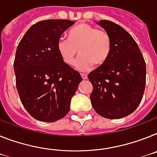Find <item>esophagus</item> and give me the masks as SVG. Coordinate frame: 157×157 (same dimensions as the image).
<instances>
[{
	"mask_svg": "<svg viewBox=\"0 0 157 157\" xmlns=\"http://www.w3.org/2000/svg\"><path fill=\"white\" fill-rule=\"evenodd\" d=\"M81 77H82L83 80H86L87 78H88V76H87V74H84V73H81Z\"/></svg>",
	"mask_w": 157,
	"mask_h": 157,
	"instance_id": "1",
	"label": "esophagus"
}]
</instances>
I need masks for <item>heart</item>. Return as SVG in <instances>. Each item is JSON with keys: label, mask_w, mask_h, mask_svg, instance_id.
I'll return each instance as SVG.
<instances>
[{"label": "heart", "mask_w": 157, "mask_h": 157, "mask_svg": "<svg viewBox=\"0 0 157 157\" xmlns=\"http://www.w3.org/2000/svg\"><path fill=\"white\" fill-rule=\"evenodd\" d=\"M56 48L65 64H72L77 52L81 54L74 63L79 71L86 72L94 64L101 66L107 62L112 52L111 37L106 32L81 23L71 29L68 39L60 38Z\"/></svg>", "instance_id": "b5f03b06"}]
</instances>
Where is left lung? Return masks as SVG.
Here are the masks:
<instances>
[{"instance_id": "8db88e82", "label": "left lung", "mask_w": 157, "mask_h": 157, "mask_svg": "<svg viewBox=\"0 0 157 157\" xmlns=\"http://www.w3.org/2000/svg\"><path fill=\"white\" fill-rule=\"evenodd\" d=\"M96 23L112 40V52L105 64L88 76L93 89L94 110L108 119H120L135 111L141 101L146 82V65L136 42L124 29L110 21Z\"/></svg>"}]
</instances>
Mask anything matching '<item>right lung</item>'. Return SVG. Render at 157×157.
<instances>
[{
  "mask_svg": "<svg viewBox=\"0 0 157 157\" xmlns=\"http://www.w3.org/2000/svg\"><path fill=\"white\" fill-rule=\"evenodd\" d=\"M75 22L47 20L32 25L16 52L14 72L20 99L36 120L54 122L67 115L82 77L65 64L56 44Z\"/></svg>",
  "mask_w": 157,
  "mask_h": 157,
  "instance_id": "right-lung-1",
  "label": "right lung"
}]
</instances>
